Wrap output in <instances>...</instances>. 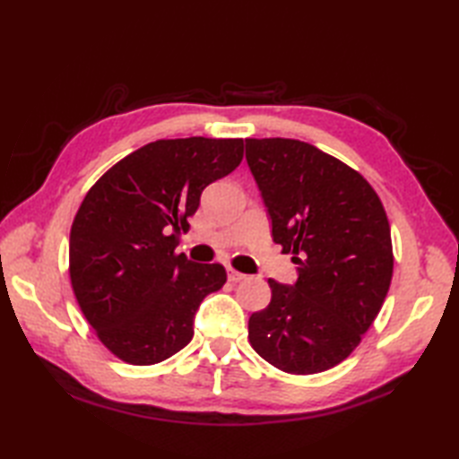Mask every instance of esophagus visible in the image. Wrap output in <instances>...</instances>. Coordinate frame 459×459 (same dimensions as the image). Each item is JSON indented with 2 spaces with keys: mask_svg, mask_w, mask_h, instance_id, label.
I'll use <instances>...</instances> for the list:
<instances>
[{
  "mask_svg": "<svg viewBox=\"0 0 459 459\" xmlns=\"http://www.w3.org/2000/svg\"><path fill=\"white\" fill-rule=\"evenodd\" d=\"M245 278H247L245 274H240V272L229 268V281H232V284H237V281H242Z\"/></svg>",
  "mask_w": 459,
  "mask_h": 459,
  "instance_id": "obj_1",
  "label": "esophagus"
}]
</instances>
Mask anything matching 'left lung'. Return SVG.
Instances as JSON below:
<instances>
[{
	"label": "left lung",
	"mask_w": 459,
	"mask_h": 459,
	"mask_svg": "<svg viewBox=\"0 0 459 459\" xmlns=\"http://www.w3.org/2000/svg\"><path fill=\"white\" fill-rule=\"evenodd\" d=\"M272 237L298 264L294 286L268 280L272 299L248 319L270 365L316 375L345 360L373 325L393 280L391 224L368 181L316 145L247 140Z\"/></svg>",
	"instance_id": "left-lung-1"
}]
</instances>
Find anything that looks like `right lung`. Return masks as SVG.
Here are the masks:
<instances>
[{"label":"right lung","instance_id":"add662e5","mask_svg":"<svg viewBox=\"0 0 459 459\" xmlns=\"http://www.w3.org/2000/svg\"><path fill=\"white\" fill-rule=\"evenodd\" d=\"M245 142L158 140L132 152L86 193L71 227L68 274L100 343L130 365H155L193 339L201 301L227 281L221 264L178 255L201 193L238 168Z\"/></svg>","mask_w":459,"mask_h":459}]
</instances>
